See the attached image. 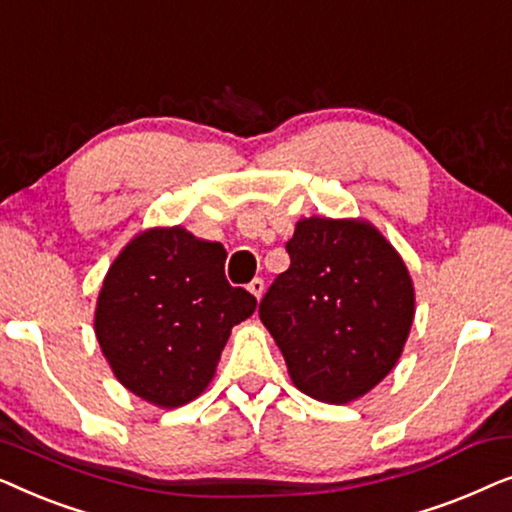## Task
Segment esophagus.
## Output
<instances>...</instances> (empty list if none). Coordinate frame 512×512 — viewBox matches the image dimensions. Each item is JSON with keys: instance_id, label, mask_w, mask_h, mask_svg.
Masks as SVG:
<instances>
[{"instance_id": "esophagus-1", "label": "esophagus", "mask_w": 512, "mask_h": 512, "mask_svg": "<svg viewBox=\"0 0 512 512\" xmlns=\"http://www.w3.org/2000/svg\"><path fill=\"white\" fill-rule=\"evenodd\" d=\"M247 289L251 291V293H254V296H256V300L258 298H261L263 296V289H265V284H263V279H251V282H249V286H247Z\"/></svg>"}]
</instances>
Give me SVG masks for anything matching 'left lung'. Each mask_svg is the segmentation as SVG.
I'll list each match as a JSON object with an SVG mask.
<instances>
[{
    "label": "left lung",
    "instance_id": "obj_1",
    "mask_svg": "<svg viewBox=\"0 0 512 512\" xmlns=\"http://www.w3.org/2000/svg\"><path fill=\"white\" fill-rule=\"evenodd\" d=\"M258 317L303 394L349 403L396 366L415 317L410 272L380 230L359 219L310 216L286 242Z\"/></svg>",
    "mask_w": 512,
    "mask_h": 512
}]
</instances>
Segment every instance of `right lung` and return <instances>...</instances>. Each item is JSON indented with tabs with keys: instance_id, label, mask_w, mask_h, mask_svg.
<instances>
[{
	"instance_id": "obj_1",
	"label": "right lung",
	"mask_w": 512,
	"mask_h": 512,
	"mask_svg": "<svg viewBox=\"0 0 512 512\" xmlns=\"http://www.w3.org/2000/svg\"><path fill=\"white\" fill-rule=\"evenodd\" d=\"M226 249L181 226L149 228L111 263L95 335L116 380L158 408H179L212 382L235 324L256 298L230 286Z\"/></svg>"
}]
</instances>
